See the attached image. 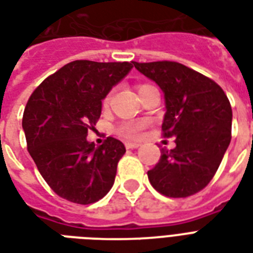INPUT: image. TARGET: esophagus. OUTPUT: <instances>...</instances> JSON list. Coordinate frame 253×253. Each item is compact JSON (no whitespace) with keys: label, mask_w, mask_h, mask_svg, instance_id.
Listing matches in <instances>:
<instances>
[{"label":"esophagus","mask_w":253,"mask_h":253,"mask_svg":"<svg viewBox=\"0 0 253 253\" xmlns=\"http://www.w3.org/2000/svg\"><path fill=\"white\" fill-rule=\"evenodd\" d=\"M125 146L128 149H137L140 148L141 144H137V142H125Z\"/></svg>","instance_id":"1"}]
</instances>
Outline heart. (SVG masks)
<instances>
[{"label":"heart","instance_id":"obj_1","mask_svg":"<svg viewBox=\"0 0 253 253\" xmlns=\"http://www.w3.org/2000/svg\"><path fill=\"white\" fill-rule=\"evenodd\" d=\"M146 84H141L138 85V89L141 87H144ZM109 96H107L104 100V103H108ZM145 126H146V121L140 120V121H126V123H123L117 126L116 132L119 136L125 137V138H138L141 137L142 132H144Z\"/></svg>","mask_w":253,"mask_h":253}]
</instances>
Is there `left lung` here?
Listing matches in <instances>:
<instances>
[{
	"label": "left lung",
	"mask_w": 253,
	"mask_h": 253,
	"mask_svg": "<svg viewBox=\"0 0 253 253\" xmlns=\"http://www.w3.org/2000/svg\"><path fill=\"white\" fill-rule=\"evenodd\" d=\"M133 66L164 92L162 130L175 137V148L162 149L157 165L148 171L150 185L166 197H190L209 185L230 145V101L214 80L177 62Z\"/></svg>",
	"instance_id": "obj_1"
}]
</instances>
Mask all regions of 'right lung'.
Listing matches in <instances>:
<instances>
[{
  "instance_id": "right-lung-1",
  "label": "right lung",
  "mask_w": 253,
  "mask_h": 253,
  "mask_svg": "<svg viewBox=\"0 0 253 253\" xmlns=\"http://www.w3.org/2000/svg\"><path fill=\"white\" fill-rule=\"evenodd\" d=\"M132 67V62L75 60L31 93L22 119L27 150L59 197L89 205L113 186L124 144L108 137L95 148L87 134L101 115V100Z\"/></svg>"
}]
</instances>
